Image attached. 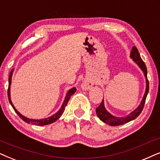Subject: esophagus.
Masks as SVG:
<instances>
[{"mask_svg":"<svg viewBox=\"0 0 160 160\" xmlns=\"http://www.w3.org/2000/svg\"><path fill=\"white\" fill-rule=\"evenodd\" d=\"M92 86H93V82L90 81V80H86L82 82V84L81 85V87L83 90H88V89H90L91 87H92Z\"/></svg>","mask_w":160,"mask_h":160,"instance_id":"obj_1","label":"esophagus"}]
</instances>
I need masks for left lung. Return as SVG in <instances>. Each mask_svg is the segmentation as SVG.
I'll return each instance as SVG.
<instances>
[{"label":"left lung","mask_w":160,"mask_h":160,"mask_svg":"<svg viewBox=\"0 0 160 160\" xmlns=\"http://www.w3.org/2000/svg\"><path fill=\"white\" fill-rule=\"evenodd\" d=\"M130 58L135 61V62L138 65V67L140 68V69L142 70L143 72L145 78H146V91H145L144 96L142 97V99L141 102H140V105L136 108V109L129 113L128 116L125 117H116L112 116V114H110L109 112L107 111V110L105 109V105H104V100L102 99V101L100 104L99 107L96 108V112H97V116L99 117V118L102 121H103L104 123L109 124L110 126H119V125H122L123 123H128L129 121L134 120L141 113L142 109H143L145 102H146V99L147 95L148 93V89H149V82H148V78H147V69L146 66L143 62V61L142 60V58H140V55L138 52V50L136 47H133L132 49V51L130 52Z\"/></svg>","instance_id":"obj_1"}]
</instances>
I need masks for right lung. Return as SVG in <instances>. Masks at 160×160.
I'll use <instances>...</instances> for the list:
<instances>
[{
    "mask_svg": "<svg viewBox=\"0 0 160 160\" xmlns=\"http://www.w3.org/2000/svg\"><path fill=\"white\" fill-rule=\"evenodd\" d=\"M13 72H14V69H12V71H11L10 74H9V78H8V101H9L11 105L12 106V108H13L14 111L17 112V114H18V116H20V118L25 121V122H26L28 123H31V124H33V125H38V126H44V125H48V124H50V123H52L53 122H55V121L58 120V119L61 116V115L63 114V111H64L66 106L67 105V103H68V102H69L70 97H71V96L72 94H74V93H75V91H77L76 88H74H74L70 89V90L68 91L67 95H66V97H65L64 101H63V105H61V108H60V110H59L58 111L56 112V113L53 114L52 116L49 117V118H42V119L28 118H27V117L22 116V114H20V112H19L18 110H17L16 108H14V105L12 104V100H11L10 86H11V83H12V74H13Z\"/></svg>",
    "mask_w": 160,
    "mask_h": 160,
    "instance_id": "1",
    "label": "right lung"
}]
</instances>
